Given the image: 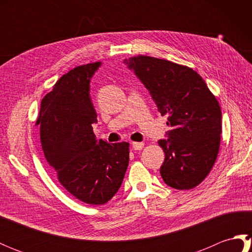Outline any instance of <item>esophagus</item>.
<instances>
[{
    "label": "esophagus",
    "instance_id": "esophagus-1",
    "mask_svg": "<svg viewBox=\"0 0 252 252\" xmlns=\"http://www.w3.org/2000/svg\"><path fill=\"white\" fill-rule=\"evenodd\" d=\"M144 147V143H138V142H132V148L134 151H142Z\"/></svg>",
    "mask_w": 252,
    "mask_h": 252
}]
</instances>
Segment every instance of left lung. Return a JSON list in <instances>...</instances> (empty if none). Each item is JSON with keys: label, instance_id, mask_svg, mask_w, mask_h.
<instances>
[{"label": "left lung", "instance_id": "obj_1", "mask_svg": "<svg viewBox=\"0 0 252 252\" xmlns=\"http://www.w3.org/2000/svg\"><path fill=\"white\" fill-rule=\"evenodd\" d=\"M149 91L158 111L168 117L167 140H160L164 183L191 189L215 164L222 133V112L216 96L191 68L160 58L138 55L125 60Z\"/></svg>", "mask_w": 252, "mask_h": 252}]
</instances>
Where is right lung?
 <instances>
[{"instance_id": "obj_1", "label": "right lung", "mask_w": 252, "mask_h": 252, "mask_svg": "<svg viewBox=\"0 0 252 252\" xmlns=\"http://www.w3.org/2000/svg\"><path fill=\"white\" fill-rule=\"evenodd\" d=\"M100 62L78 66L41 101L40 137L44 156L63 189L89 205H104L120 189L129 164V143L97 142V115L90 81Z\"/></svg>"}]
</instances>
